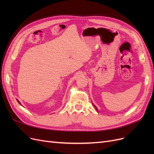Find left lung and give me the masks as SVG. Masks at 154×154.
Listing matches in <instances>:
<instances>
[{"label":"left lung","instance_id":"obj_1","mask_svg":"<svg viewBox=\"0 0 154 154\" xmlns=\"http://www.w3.org/2000/svg\"><path fill=\"white\" fill-rule=\"evenodd\" d=\"M94 107H95V108H96V110H97V108H96V106H94Z\"/></svg>","mask_w":154,"mask_h":154}]
</instances>
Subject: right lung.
Listing matches in <instances>:
<instances>
[{"instance_id": "right-lung-1", "label": "right lung", "mask_w": 154, "mask_h": 154, "mask_svg": "<svg viewBox=\"0 0 154 154\" xmlns=\"http://www.w3.org/2000/svg\"><path fill=\"white\" fill-rule=\"evenodd\" d=\"M17 100V101H18V103H19V104H20V102H19V101H18V100Z\"/></svg>"}]
</instances>
